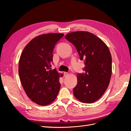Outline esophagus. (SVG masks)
I'll list each match as a JSON object with an SVG mask.
<instances>
[{
	"mask_svg": "<svg viewBox=\"0 0 131 131\" xmlns=\"http://www.w3.org/2000/svg\"><path fill=\"white\" fill-rule=\"evenodd\" d=\"M68 74V73H67V72H64V75H65V76H66V75H67Z\"/></svg>",
	"mask_w": 131,
	"mask_h": 131,
	"instance_id": "1",
	"label": "esophagus"
}]
</instances>
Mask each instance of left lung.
I'll list each match as a JSON object with an SVG mask.
<instances>
[{
    "mask_svg": "<svg viewBox=\"0 0 131 131\" xmlns=\"http://www.w3.org/2000/svg\"><path fill=\"white\" fill-rule=\"evenodd\" d=\"M65 38L76 47L80 60L84 61L85 72L78 73L74 96L82 103H92L103 96L109 86L112 73L110 51L101 39L88 31H74Z\"/></svg>",
    "mask_w": 131,
    "mask_h": 131,
    "instance_id": "8db88e82",
    "label": "left lung"
}]
</instances>
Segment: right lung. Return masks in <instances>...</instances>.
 Listing matches in <instances>:
<instances>
[{
  "label": "right lung",
  "instance_id": "1",
  "mask_svg": "<svg viewBox=\"0 0 131 131\" xmlns=\"http://www.w3.org/2000/svg\"><path fill=\"white\" fill-rule=\"evenodd\" d=\"M63 35H39L26 45L19 58L18 73L23 89L27 96L38 105L51 104L60 90V74L51 69V64L55 45Z\"/></svg>",
  "mask_w": 131,
  "mask_h": 131
}]
</instances>
